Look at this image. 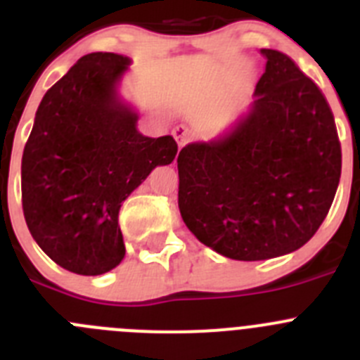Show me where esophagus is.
<instances>
[{"instance_id":"esophagus-1","label":"esophagus","mask_w":360,"mask_h":360,"mask_svg":"<svg viewBox=\"0 0 360 360\" xmlns=\"http://www.w3.org/2000/svg\"><path fill=\"white\" fill-rule=\"evenodd\" d=\"M173 135H174V139H176L178 144H180V146H184L187 141H191V136H193V135H191L189 129L186 128V126H178V128H174Z\"/></svg>"}]
</instances>
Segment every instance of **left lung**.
Returning a JSON list of instances; mask_svg holds the SVG:
<instances>
[{
	"instance_id": "left-lung-1",
	"label": "left lung",
	"mask_w": 360,
	"mask_h": 360,
	"mask_svg": "<svg viewBox=\"0 0 360 360\" xmlns=\"http://www.w3.org/2000/svg\"><path fill=\"white\" fill-rule=\"evenodd\" d=\"M266 65L250 111L229 135L178 153V209L203 245L240 262L303 247L330 211L341 144L317 84L283 52Z\"/></svg>"
}]
</instances>
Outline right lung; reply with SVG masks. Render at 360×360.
I'll return each instance as SVG.
<instances>
[{
    "label": "right lung",
    "instance_id": "right-lung-1",
    "mask_svg": "<svg viewBox=\"0 0 360 360\" xmlns=\"http://www.w3.org/2000/svg\"><path fill=\"white\" fill-rule=\"evenodd\" d=\"M129 57L82 56L44 94L21 160L28 231L59 266L81 276L122 262L120 205L157 165L174 160L171 135L144 136L117 95Z\"/></svg>",
    "mask_w": 360,
    "mask_h": 360
}]
</instances>
